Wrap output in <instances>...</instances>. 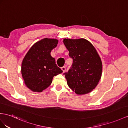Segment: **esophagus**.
Wrapping results in <instances>:
<instances>
[{
    "label": "esophagus",
    "instance_id": "obj_1",
    "mask_svg": "<svg viewBox=\"0 0 128 128\" xmlns=\"http://www.w3.org/2000/svg\"><path fill=\"white\" fill-rule=\"evenodd\" d=\"M61 69L62 70V71H63V72H64L66 71V68H65V66H63V67H62Z\"/></svg>",
    "mask_w": 128,
    "mask_h": 128
}]
</instances>
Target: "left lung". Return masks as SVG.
Masks as SVG:
<instances>
[{
  "label": "left lung",
  "instance_id": "8db88e82",
  "mask_svg": "<svg viewBox=\"0 0 128 128\" xmlns=\"http://www.w3.org/2000/svg\"><path fill=\"white\" fill-rule=\"evenodd\" d=\"M63 42L72 59V66L64 74L68 86L78 94L96 88L101 78L102 63L92 44L83 38L64 39Z\"/></svg>",
  "mask_w": 128,
  "mask_h": 128
}]
</instances>
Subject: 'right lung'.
I'll return each instance as SVG.
<instances>
[{"label":"right lung","mask_w":128,"mask_h":128,"mask_svg":"<svg viewBox=\"0 0 128 128\" xmlns=\"http://www.w3.org/2000/svg\"><path fill=\"white\" fill-rule=\"evenodd\" d=\"M58 42L54 39H42L32 46L22 60V76L32 91L42 92L50 86L54 76L63 72L50 54Z\"/></svg>","instance_id":"obj_1"}]
</instances>
